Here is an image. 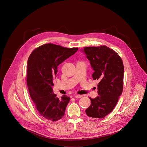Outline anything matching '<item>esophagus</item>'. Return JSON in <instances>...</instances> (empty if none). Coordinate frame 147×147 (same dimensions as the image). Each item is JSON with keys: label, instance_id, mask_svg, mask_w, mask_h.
<instances>
[{"label": "esophagus", "instance_id": "esophagus-1", "mask_svg": "<svg viewBox=\"0 0 147 147\" xmlns=\"http://www.w3.org/2000/svg\"><path fill=\"white\" fill-rule=\"evenodd\" d=\"M74 97H75L76 98H80L82 97V95H76L74 96Z\"/></svg>", "mask_w": 147, "mask_h": 147}]
</instances>
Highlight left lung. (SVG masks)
I'll use <instances>...</instances> for the list:
<instances>
[{
    "instance_id": "8db88e82",
    "label": "left lung",
    "mask_w": 147,
    "mask_h": 147,
    "mask_svg": "<svg viewBox=\"0 0 147 147\" xmlns=\"http://www.w3.org/2000/svg\"><path fill=\"white\" fill-rule=\"evenodd\" d=\"M94 69L92 76L98 84V96L89 98L90 105L86 110L88 116L102 119L116 105L123 87L124 66L118 54L106 46L85 47L82 50Z\"/></svg>"
}]
</instances>
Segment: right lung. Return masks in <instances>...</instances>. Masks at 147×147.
<instances>
[{"instance_id":"add662e5","label":"right lung","mask_w":147,"mask_h":147,"mask_svg":"<svg viewBox=\"0 0 147 147\" xmlns=\"http://www.w3.org/2000/svg\"><path fill=\"white\" fill-rule=\"evenodd\" d=\"M78 48H67L51 43L42 45L31 53L27 62V83L36 109L45 119L57 121L63 118L70 98L60 99L53 92L58 66L78 51Z\"/></svg>"}]
</instances>
